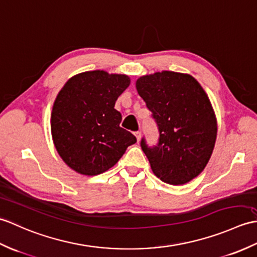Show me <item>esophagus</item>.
<instances>
[{
    "label": "esophagus",
    "instance_id": "1",
    "mask_svg": "<svg viewBox=\"0 0 257 257\" xmlns=\"http://www.w3.org/2000/svg\"><path fill=\"white\" fill-rule=\"evenodd\" d=\"M135 136H136V140H138V142L141 141V132H135Z\"/></svg>",
    "mask_w": 257,
    "mask_h": 257
}]
</instances>
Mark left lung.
<instances>
[{
    "instance_id": "8db88e82",
    "label": "left lung",
    "mask_w": 257,
    "mask_h": 257,
    "mask_svg": "<svg viewBox=\"0 0 257 257\" xmlns=\"http://www.w3.org/2000/svg\"><path fill=\"white\" fill-rule=\"evenodd\" d=\"M135 84L159 131L157 146L141 142L153 173L169 185L187 184L206 168L215 144L218 124L208 94L192 76L167 70Z\"/></svg>"
}]
</instances>
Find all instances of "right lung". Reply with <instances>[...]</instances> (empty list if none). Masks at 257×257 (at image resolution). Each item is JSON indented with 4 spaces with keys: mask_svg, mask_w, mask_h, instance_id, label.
Returning <instances> with one entry per match:
<instances>
[{
    "mask_svg": "<svg viewBox=\"0 0 257 257\" xmlns=\"http://www.w3.org/2000/svg\"><path fill=\"white\" fill-rule=\"evenodd\" d=\"M131 83L126 75L93 70L71 77L54 102L51 136L67 166L78 174L106 172L136 138L119 126L115 101Z\"/></svg>",
    "mask_w": 257,
    "mask_h": 257,
    "instance_id": "right-lung-1",
    "label": "right lung"
}]
</instances>
